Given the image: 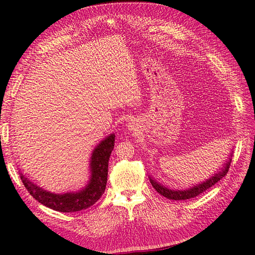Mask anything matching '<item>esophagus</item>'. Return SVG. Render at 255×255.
Instances as JSON below:
<instances>
[{"instance_id":"34e87169","label":"esophagus","mask_w":255,"mask_h":255,"mask_svg":"<svg viewBox=\"0 0 255 255\" xmlns=\"http://www.w3.org/2000/svg\"><path fill=\"white\" fill-rule=\"evenodd\" d=\"M128 127H129V129H132V125L129 124V126H128Z\"/></svg>"}]
</instances>
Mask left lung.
Wrapping results in <instances>:
<instances>
[{"label": "left lung", "mask_w": 255, "mask_h": 255, "mask_svg": "<svg viewBox=\"0 0 255 255\" xmlns=\"http://www.w3.org/2000/svg\"><path fill=\"white\" fill-rule=\"evenodd\" d=\"M234 152V151H232ZM232 152H230L229 158L226 160V162H224L223 167L219 169V171L215 174L211 175L207 180L204 182H200L196 185H193L188 188L185 189H171L165 187L163 184H161L159 182H156L152 176H149L150 178V183L152 184L153 188L155 189L156 192L159 194L163 195L164 197H166L167 199H173V200H184V199H189V198H194L198 196L199 194L204 193L205 191H207L208 188H210L213 185H215L216 183L218 181H220L223 178L227 172L229 170V166L231 163V158H232Z\"/></svg>", "instance_id": "obj_1"}]
</instances>
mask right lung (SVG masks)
I'll list each match as a JSON object with an SVG mask.
<instances>
[{"label":"right lung","instance_id":"add662e5","mask_svg":"<svg viewBox=\"0 0 255 255\" xmlns=\"http://www.w3.org/2000/svg\"><path fill=\"white\" fill-rule=\"evenodd\" d=\"M114 144H115V134L111 133L92 151L90 160V180L83 188L77 192H67L63 194L48 192L19 172L20 180L31 196L48 208L61 211V213H75V211L86 209L95 204L105 192L108 161H110Z\"/></svg>","mask_w":255,"mask_h":255}]
</instances>
